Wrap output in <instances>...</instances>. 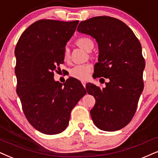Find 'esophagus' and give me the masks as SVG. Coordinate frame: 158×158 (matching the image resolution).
Returning a JSON list of instances; mask_svg holds the SVG:
<instances>
[{"instance_id":"1","label":"esophagus","mask_w":158,"mask_h":158,"mask_svg":"<svg viewBox=\"0 0 158 158\" xmlns=\"http://www.w3.org/2000/svg\"><path fill=\"white\" fill-rule=\"evenodd\" d=\"M81 83H82L83 86L85 87V81H81Z\"/></svg>"}]
</instances>
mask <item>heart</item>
Instances as JSON below:
<instances>
[{
	"label": "heart",
	"instance_id": "obj_1",
	"mask_svg": "<svg viewBox=\"0 0 158 158\" xmlns=\"http://www.w3.org/2000/svg\"><path fill=\"white\" fill-rule=\"evenodd\" d=\"M76 45L78 46L81 49H83L85 51L89 52L94 48V42L88 37H81L76 40ZM69 50L68 48H65L64 50V60L65 61H69ZM91 71V66L89 64H79L73 67L70 69L69 74L72 77L76 79L83 81L86 79L89 76V74Z\"/></svg>",
	"mask_w": 158,
	"mask_h": 158
}]
</instances>
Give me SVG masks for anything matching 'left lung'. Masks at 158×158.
<instances>
[{"label": "left lung", "instance_id": "8db88e82", "mask_svg": "<svg viewBox=\"0 0 158 158\" xmlns=\"http://www.w3.org/2000/svg\"><path fill=\"white\" fill-rule=\"evenodd\" d=\"M77 31L97 41L99 56L94 75L109 79L102 89L86 84L87 92L96 100L90 111L93 122L104 131L121 130L133 118L143 89L141 43L125 23L108 16L82 21Z\"/></svg>", "mask_w": 158, "mask_h": 158}]
</instances>
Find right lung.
Listing matches in <instances>:
<instances>
[{
	"label": "right lung",
	"mask_w": 158,
	"mask_h": 158,
	"mask_svg": "<svg viewBox=\"0 0 158 158\" xmlns=\"http://www.w3.org/2000/svg\"><path fill=\"white\" fill-rule=\"evenodd\" d=\"M78 23L40 19L23 33L15 48L17 94L23 112L35 129L47 135L67 127L72 110L86 94L78 80L61 83L53 78Z\"/></svg>",
	"instance_id": "add662e5"
}]
</instances>
